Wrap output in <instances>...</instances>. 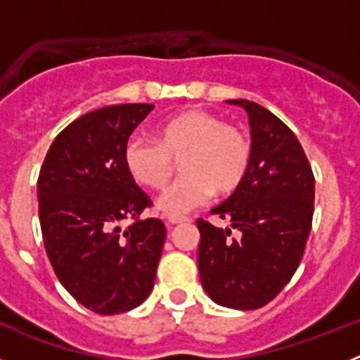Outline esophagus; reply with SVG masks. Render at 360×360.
I'll return each instance as SVG.
<instances>
[{"mask_svg": "<svg viewBox=\"0 0 360 360\" xmlns=\"http://www.w3.org/2000/svg\"><path fill=\"white\" fill-rule=\"evenodd\" d=\"M184 221H187L186 216H178V214H169V216H167V224H171V225L184 224Z\"/></svg>", "mask_w": 360, "mask_h": 360, "instance_id": "esophagus-1", "label": "esophagus"}]
</instances>
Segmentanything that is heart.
<instances>
[{
  "instance_id": "b5f03b06",
  "label": "heart",
  "mask_w": 360,
  "mask_h": 360,
  "mask_svg": "<svg viewBox=\"0 0 360 360\" xmlns=\"http://www.w3.org/2000/svg\"><path fill=\"white\" fill-rule=\"evenodd\" d=\"M124 167L133 182L162 189L178 160L182 176L157 200L164 214H184L202 205L214 191L229 195L249 173V136L203 110H186L162 122L155 141L133 135L124 146Z\"/></svg>"
}]
</instances>
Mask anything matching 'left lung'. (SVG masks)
I'll list each match as a JSON object with an SVG mask.
<instances>
[{
	"label": "left lung",
	"mask_w": 360,
	"mask_h": 360,
	"mask_svg": "<svg viewBox=\"0 0 360 360\" xmlns=\"http://www.w3.org/2000/svg\"><path fill=\"white\" fill-rule=\"evenodd\" d=\"M229 104L247 111L252 136L249 173L224 203L211 209L240 240L200 218L198 270L214 303L236 310L265 307L292 279L311 229L316 180L297 136L274 113L247 98Z\"/></svg>",
	"instance_id": "obj_1"
}]
</instances>
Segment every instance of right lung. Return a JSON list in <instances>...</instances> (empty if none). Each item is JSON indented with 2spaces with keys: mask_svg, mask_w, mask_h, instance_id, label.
Masks as SVG:
<instances>
[{
  "mask_svg": "<svg viewBox=\"0 0 360 360\" xmlns=\"http://www.w3.org/2000/svg\"><path fill=\"white\" fill-rule=\"evenodd\" d=\"M153 104H115L73 120L50 146L37 180L44 249L63 287L101 316L151 294L165 241L151 205L124 167V146ZM124 219L134 224L122 231Z\"/></svg>",
  "mask_w": 360,
  "mask_h": 360,
  "instance_id": "add662e5",
  "label": "right lung"
}]
</instances>
